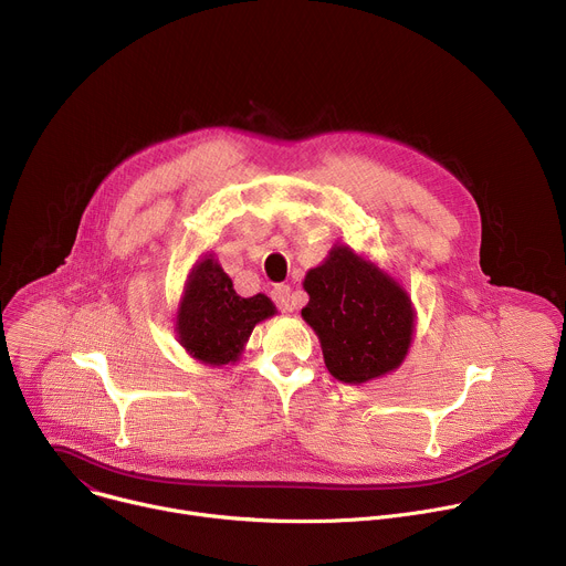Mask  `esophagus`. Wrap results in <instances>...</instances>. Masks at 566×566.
<instances>
[{
  "mask_svg": "<svg viewBox=\"0 0 566 566\" xmlns=\"http://www.w3.org/2000/svg\"><path fill=\"white\" fill-rule=\"evenodd\" d=\"M273 302L282 308V311H291L295 306L293 302V291L289 284H280L273 289Z\"/></svg>",
  "mask_w": 566,
  "mask_h": 566,
  "instance_id": "esophagus-1",
  "label": "esophagus"
}]
</instances>
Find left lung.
Here are the masks:
<instances>
[{
	"label": "left lung",
	"instance_id": "1",
	"mask_svg": "<svg viewBox=\"0 0 566 566\" xmlns=\"http://www.w3.org/2000/svg\"><path fill=\"white\" fill-rule=\"evenodd\" d=\"M304 291L302 317L317 334L334 378L360 385L406 360L415 334L412 300L374 262L336 244L306 273Z\"/></svg>",
	"mask_w": 566,
	"mask_h": 566
}]
</instances>
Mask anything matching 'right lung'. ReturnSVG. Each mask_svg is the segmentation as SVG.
Masks as SVG:
<instances>
[{
    "label": "right lung",
    "instance_id": "right-lung-1",
    "mask_svg": "<svg viewBox=\"0 0 566 566\" xmlns=\"http://www.w3.org/2000/svg\"><path fill=\"white\" fill-rule=\"evenodd\" d=\"M275 313L264 293L237 295L232 280L212 255H206L188 275L177 311V336L192 358L221 367L237 363L258 322Z\"/></svg>",
    "mask_w": 566,
    "mask_h": 566
}]
</instances>
